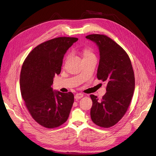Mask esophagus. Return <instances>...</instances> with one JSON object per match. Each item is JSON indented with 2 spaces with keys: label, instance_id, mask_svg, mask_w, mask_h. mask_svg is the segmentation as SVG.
Masks as SVG:
<instances>
[{
  "label": "esophagus",
  "instance_id": "1",
  "mask_svg": "<svg viewBox=\"0 0 156 156\" xmlns=\"http://www.w3.org/2000/svg\"><path fill=\"white\" fill-rule=\"evenodd\" d=\"M83 94H82V93H77V94H75V96H74V98L76 99V100H78V99H80V98H82V97H83Z\"/></svg>",
  "mask_w": 156,
  "mask_h": 156
}]
</instances>
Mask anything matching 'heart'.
<instances>
[{"label":"heart","instance_id":"heart-1","mask_svg":"<svg viewBox=\"0 0 156 156\" xmlns=\"http://www.w3.org/2000/svg\"><path fill=\"white\" fill-rule=\"evenodd\" d=\"M83 56L84 57H86V56H90V55H93V52H91V51L89 48H84L83 51Z\"/></svg>","mask_w":156,"mask_h":156}]
</instances>
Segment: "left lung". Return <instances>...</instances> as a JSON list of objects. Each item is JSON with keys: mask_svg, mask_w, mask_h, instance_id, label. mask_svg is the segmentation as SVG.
I'll list each match as a JSON object with an SVG mask.
<instances>
[{"mask_svg": "<svg viewBox=\"0 0 156 156\" xmlns=\"http://www.w3.org/2000/svg\"><path fill=\"white\" fill-rule=\"evenodd\" d=\"M87 39L97 43L100 53L97 78L107 83L101 100L90 95L93 105L92 121L102 128L115 125L126 113L135 89V76L131 61L124 50L103 34H91Z\"/></svg>", "mask_w": 156, "mask_h": 156, "instance_id": "obj_1", "label": "left lung"}]
</instances>
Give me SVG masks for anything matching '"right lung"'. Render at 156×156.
<instances>
[{
  "label": "right lung",
  "mask_w": 156,
  "mask_h": 156,
  "mask_svg": "<svg viewBox=\"0 0 156 156\" xmlns=\"http://www.w3.org/2000/svg\"><path fill=\"white\" fill-rule=\"evenodd\" d=\"M78 39L59 37L35 47L24 59L20 89L32 117L47 128H58L67 121L74 103L71 92L54 91L51 85L59 74L64 55Z\"/></svg>",
  "instance_id": "right-lung-1"
}]
</instances>
